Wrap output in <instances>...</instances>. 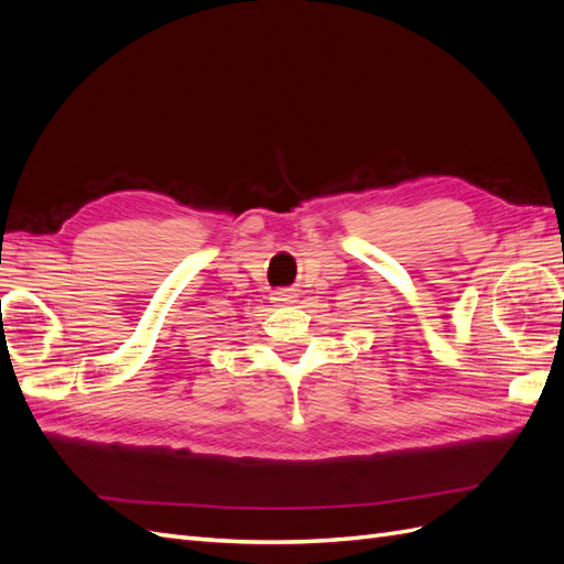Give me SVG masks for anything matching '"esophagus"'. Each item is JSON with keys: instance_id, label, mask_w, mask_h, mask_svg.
I'll list each match as a JSON object with an SVG mask.
<instances>
[{"instance_id": "esophagus-1", "label": "esophagus", "mask_w": 564, "mask_h": 564, "mask_svg": "<svg viewBox=\"0 0 564 564\" xmlns=\"http://www.w3.org/2000/svg\"><path fill=\"white\" fill-rule=\"evenodd\" d=\"M272 301L275 303H296L299 301V294L294 292V289H280V292L272 294Z\"/></svg>"}]
</instances>
